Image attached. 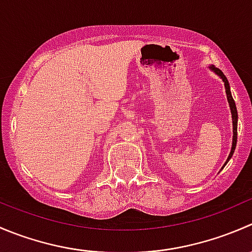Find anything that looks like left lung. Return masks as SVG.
<instances>
[{
    "label": "left lung",
    "instance_id": "8db88e82",
    "mask_svg": "<svg viewBox=\"0 0 252 252\" xmlns=\"http://www.w3.org/2000/svg\"><path fill=\"white\" fill-rule=\"evenodd\" d=\"M211 69L215 70V72L217 73V74L223 79V81H224L225 93H227L228 102H229L230 111H232V118H233V146H232V151H230V154H229V157H228V161H229L230 157H232L233 154H234V150H235V146H236V139H238V136H236V135H238V111H236L235 102H234V100H233L232 94H230V88H229V83H228V79L225 78L224 74H223L222 70L218 69V68L213 67V65H212V67H211Z\"/></svg>",
    "mask_w": 252,
    "mask_h": 252
}]
</instances>
